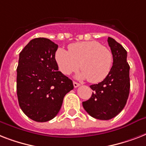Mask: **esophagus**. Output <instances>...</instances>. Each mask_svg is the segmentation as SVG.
I'll list each match as a JSON object with an SVG mask.
<instances>
[{
	"label": "esophagus",
	"mask_w": 146,
	"mask_h": 146,
	"mask_svg": "<svg viewBox=\"0 0 146 146\" xmlns=\"http://www.w3.org/2000/svg\"><path fill=\"white\" fill-rule=\"evenodd\" d=\"M80 86V83H78V82H73V86H74V88H77V87Z\"/></svg>",
	"instance_id": "esophagus-1"
}]
</instances>
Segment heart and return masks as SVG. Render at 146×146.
<instances>
[{
    "label": "heart",
    "instance_id": "obj_1",
    "mask_svg": "<svg viewBox=\"0 0 146 146\" xmlns=\"http://www.w3.org/2000/svg\"><path fill=\"white\" fill-rule=\"evenodd\" d=\"M55 60L60 70L65 75L75 72L80 66L82 70L76 77L97 83L108 75L113 58L107 47L97 41H88L70 44L68 50L58 48L55 52Z\"/></svg>",
    "mask_w": 146,
    "mask_h": 146
}]
</instances>
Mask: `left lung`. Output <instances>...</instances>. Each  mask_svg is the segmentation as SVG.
Returning <instances> with one entry per match:
<instances>
[{"label":"left lung","instance_id":"obj_1","mask_svg":"<svg viewBox=\"0 0 146 146\" xmlns=\"http://www.w3.org/2000/svg\"><path fill=\"white\" fill-rule=\"evenodd\" d=\"M108 42L113 55V66L102 82L90 86L91 98L82 102L87 113L98 120H110L122 111L129 94V66L127 52L112 38Z\"/></svg>","mask_w":146,"mask_h":146}]
</instances>
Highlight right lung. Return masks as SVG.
<instances>
[{
  "mask_svg": "<svg viewBox=\"0 0 146 146\" xmlns=\"http://www.w3.org/2000/svg\"><path fill=\"white\" fill-rule=\"evenodd\" d=\"M58 45L45 38L31 40L19 53L17 92L20 108L36 122L54 117L73 81L58 71L55 52Z\"/></svg>",
  "mask_w": 146,
  "mask_h": 146,
  "instance_id": "obj_1",
  "label": "right lung"
}]
</instances>
